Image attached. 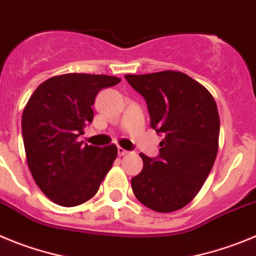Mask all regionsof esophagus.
<instances>
[{
  "mask_svg": "<svg viewBox=\"0 0 256 256\" xmlns=\"http://www.w3.org/2000/svg\"><path fill=\"white\" fill-rule=\"evenodd\" d=\"M117 152H118V156H128V154L131 153L130 150H126V149H124V148H121V146H118V148H117Z\"/></svg>",
  "mask_w": 256,
  "mask_h": 256,
  "instance_id": "obj_1",
  "label": "esophagus"
}]
</instances>
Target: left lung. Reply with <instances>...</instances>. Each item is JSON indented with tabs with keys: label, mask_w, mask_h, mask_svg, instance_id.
I'll list each match as a JSON object with an SVG mask.
<instances>
[{
	"label": "left lung",
	"mask_w": 256,
	"mask_h": 256,
	"mask_svg": "<svg viewBox=\"0 0 256 256\" xmlns=\"http://www.w3.org/2000/svg\"><path fill=\"white\" fill-rule=\"evenodd\" d=\"M125 79L146 102L152 128L164 136L156 158L140 153L144 166L131 178L134 195L160 213L178 210L199 192L217 156L216 100L202 84L178 71Z\"/></svg>",
	"instance_id": "1"
}]
</instances>
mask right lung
Here are the masks:
<instances>
[{"mask_svg":"<svg viewBox=\"0 0 256 256\" xmlns=\"http://www.w3.org/2000/svg\"><path fill=\"white\" fill-rule=\"evenodd\" d=\"M108 75L66 74L39 85L22 118L29 170L43 194L58 206H80L96 194L117 156V146L79 142L93 121L96 94L118 84Z\"/></svg>","mask_w":256,"mask_h":256,"instance_id":"obj_1","label":"right lung"}]
</instances>
